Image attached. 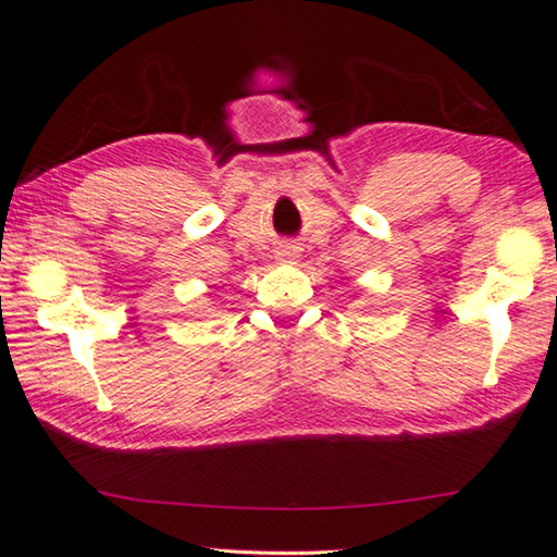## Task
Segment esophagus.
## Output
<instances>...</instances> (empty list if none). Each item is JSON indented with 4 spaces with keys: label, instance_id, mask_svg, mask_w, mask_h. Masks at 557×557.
<instances>
[{
    "label": "esophagus",
    "instance_id": "esophagus-1",
    "mask_svg": "<svg viewBox=\"0 0 557 557\" xmlns=\"http://www.w3.org/2000/svg\"><path fill=\"white\" fill-rule=\"evenodd\" d=\"M296 253H298L296 246H284V248H281V251H278V259L292 263V261L296 259Z\"/></svg>",
    "mask_w": 557,
    "mask_h": 557
}]
</instances>
